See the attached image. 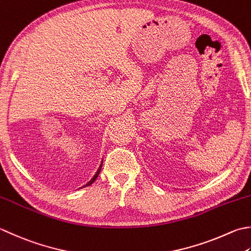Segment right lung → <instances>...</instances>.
<instances>
[{"mask_svg": "<svg viewBox=\"0 0 251 251\" xmlns=\"http://www.w3.org/2000/svg\"><path fill=\"white\" fill-rule=\"evenodd\" d=\"M101 168H102V163H101V165H100V168L99 169H98V171H97V173L95 174V176H93V177L89 180V181H88V183L85 185V186H83V187H86V186H89V185H91L92 183H93V181H95L96 179H97V177H98V175H99L100 174V171H101Z\"/></svg>", "mask_w": 251, "mask_h": 251, "instance_id": "obj_1", "label": "right lung"}]
</instances>
